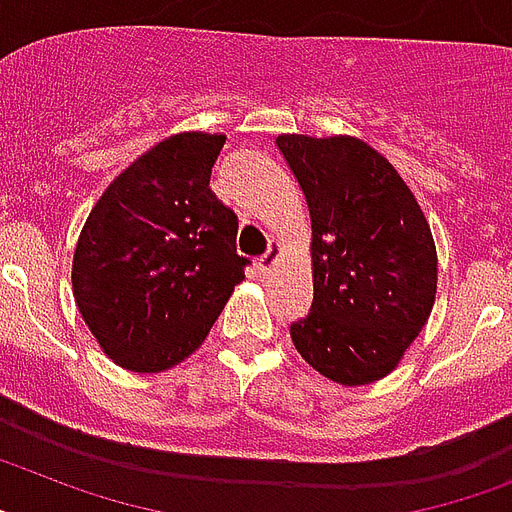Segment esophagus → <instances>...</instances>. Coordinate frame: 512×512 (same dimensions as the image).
Listing matches in <instances>:
<instances>
[{
  "instance_id": "1",
  "label": "esophagus",
  "mask_w": 512,
  "mask_h": 512,
  "mask_svg": "<svg viewBox=\"0 0 512 512\" xmlns=\"http://www.w3.org/2000/svg\"><path fill=\"white\" fill-rule=\"evenodd\" d=\"M277 259H280V243L277 240H272L269 243V248H266V253L261 256L259 261H256V266H259V272H272V266L277 264Z\"/></svg>"
}]
</instances>
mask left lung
<instances>
[{"instance_id":"1","label":"left lung","mask_w":512,"mask_h":512,"mask_svg":"<svg viewBox=\"0 0 512 512\" xmlns=\"http://www.w3.org/2000/svg\"><path fill=\"white\" fill-rule=\"evenodd\" d=\"M311 214L314 303L295 350L337 384L387 377L432 314L437 248L411 188L369 143L280 135Z\"/></svg>"}]
</instances>
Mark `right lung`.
<instances>
[{
	"mask_svg": "<svg viewBox=\"0 0 512 512\" xmlns=\"http://www.w3.org/2000/svg\"><path fill=\"white\" fill-rule=\"evenodd\" d=\"M225 135L180 133L138 156L80 230L73 295L101 350L138 374L185 361L246 274L238 217L209 188Z\"/></svg>",
	"mask_w": 512,
	"mask_h": 512,
	"instance_id": "add662e5",
	"label": "right lung"
}]
</instances>
